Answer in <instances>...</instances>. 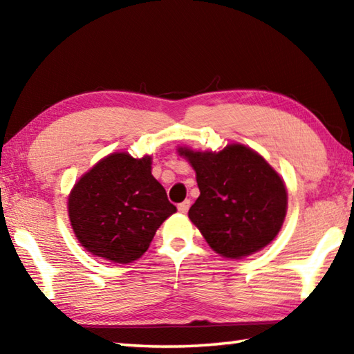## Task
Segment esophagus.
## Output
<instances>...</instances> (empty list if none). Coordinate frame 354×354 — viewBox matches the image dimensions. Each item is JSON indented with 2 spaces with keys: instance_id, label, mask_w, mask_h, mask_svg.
I'll return each instance as SVG.
<instances>
[{
  "instance_id": "esophagus-1",
  "label": "esophagus",
  "mask_w": 354,
  "mask_h": 354,
  "mask_svg": "<svg viewBox=\"0 0 354 354\" xmlns=\"http://www.w3.org/2000/svg\"><path fill=\"white\" fill-rule=\"evenodd\" d=\"M189 207H190V200H184L183 203H179V205H178V211L185 214L189 211Z\"/></svg>"
}]
</instances>
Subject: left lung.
Returning a JSON list of instances; mask_svg holds the SVG:
<instances>
[{"label": "left lung", "mask_w": 354, "mask_h": 354, "mask_svg": "<svg viewBox=\"0 0 354 354\" xmlns=\"http://www.w3.org/2000/svg\"><path fill=\"white\" fill-rule=\"evenodd\" d=\"M196 171L200 196L189 209L214 251L225 257L254 253L270 243L283 226L287 192L259 154L243 145L220 153L183 149Z\"/></svg>", "instance_id": "1"}]
</instances>
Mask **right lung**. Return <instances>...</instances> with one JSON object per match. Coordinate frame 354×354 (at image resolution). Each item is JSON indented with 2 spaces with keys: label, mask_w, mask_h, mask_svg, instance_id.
I'll return each mask as SVG.
<instances>
[{
  "label": "right lung",
  "mask_w": 354,
  "mask_h": 354,
  "mask_svg": "<svg viewBox=\"0 0 354 354\" xmlns=\"http://www.w3.org/2000/svg\"><path fill=\"white\" fill-rule=\"evenodd\" d=\"M173 212L176 207L151 175L149 156H107L77 181L68 198L77 241L92 254L117 263L139 259Z\"/></svg>",
  "instance_id": "1"
}]
</instances>
